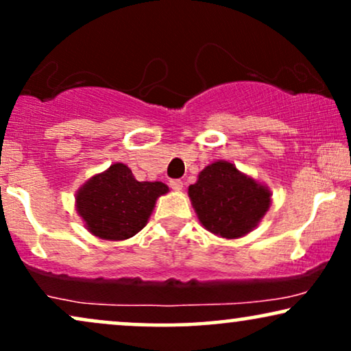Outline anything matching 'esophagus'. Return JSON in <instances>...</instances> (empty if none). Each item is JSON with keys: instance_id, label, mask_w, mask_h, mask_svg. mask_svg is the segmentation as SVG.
<instances>
[{"instance_id": "esophagus-1", "label": "esophagus", "mask_w": 351, "mask_h": 351, "mask_svg": "<svg viewBox=\"0 0 351 351\" xmlns=\"http://www.w3.org/2000/svg\"><path fill=\"white\" fill-rule=\"evenodd\" d=\"M170 188L173 191H181V189H183V181H181V180H171L170 181Z\"/></svg>"}]
</instances>
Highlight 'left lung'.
Segmentation results:
<instances>
[{
  "label": "left lung",
  "instance_id": "obj_1",
  "mask_svg": "<svg viewBox=\"0 0 351 351\" xmlns=\"http://www.w3.org/2000/svg\"><path fill=\"white\" fill-rule=\"evenodd\" d=\"M188 193L201 223L221 238H239L251 232L270 204L264 186L225 160L204 168Z\"/></svg>",
  "mask_w": 351,
  "mask_h": 351
}]
</instances>
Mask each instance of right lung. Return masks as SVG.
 I'll return each mask as SVG.
<instances>
[{
	"mask_svg": "<svg viewBox=\"0 0 351 351\" xmlns=\"http://www.w3.org/2000/svg\"><path fill=\"white\" fill-rule=\"evenodd\" d=\"M167 191L160 181H137L126 165L114 163L82 186L77 212L95 237L126 239L145 227L155 201Z\"/></svg>",
	"mask_w": 351,
	"mask_h": 351,
	"instance_id": "right-lung-1",
	"label": "right lung"
}]
</instances>
